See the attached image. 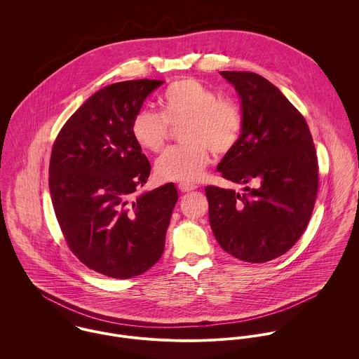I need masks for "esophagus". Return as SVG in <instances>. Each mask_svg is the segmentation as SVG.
Masks as SVG:
<instances>
[{
  "instance_id": "1",
  "label": "esophagus",
  "mask_w": 359,
  "mask_h": 359,
  "mask_svg": "<svg viewBox=\"0 0 359 359\" xmlns=\"http://www.w3.org/2000/svg\"><path fill=\"white\" fill-rule=\"evenodd\" d=\"M178 189H180L181 192H191V191H195V189H196V185L188 184V182H180V184H178Z\"/></svg>"
}]
</instances>
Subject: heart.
Wrapping results in <instances>:
<instances>
[{
	"mask_svg": "<svg viewBox=\"0 0 359 359\" xmlns=\"http://www.w3.org/2000/svg\"><path fill=\"white\" fill-rule=\"evenodd\" d=\"M163 114L152 107H141L131 124L137 144L160 152L171 133L181 127L180 138L185 142L161 154L154 172L161 181H196L210 164V151L217 156L232 152L243 130V114L238 102L218 97L215 91L194 79L174 81L160 98Z\"/></svg>",
	"mask_w": 359,
	"mask_h": 359,
	"instance_id": "heart-1",
	"label": "heart"
}]
</instances>
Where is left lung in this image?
Instances as JSON below:
<instances>
[{"instance_id":"1","label":"left lung","mask_w":359,"mask_h":359,"mask_svg":"<svg viewBox=\"0 0 359 359\" xmlns=\"http://www.w3.org/2000/svg\"><path fill=\"white\" fill-rule=\"evenodd\" d=\"M219 73L242 98L243 130L217 170L246 185L248 194L205 187L208 221L228 255L266 262L290 250L307 228L318 192V157L304 116L279 88L252 72Z\"/></svg>"}]
</instances>
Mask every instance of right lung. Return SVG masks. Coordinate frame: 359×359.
<instances>
[{"label":"right lung","mask_w":359,"mask_h":359,"mask_svg":"<svg viewBox=\"0 0 359 359\" xmlns=\"http://www.w3.org/2000/svg\"><path fill=\"white\" fill-rule=\"evenodd\" d=\"M160 80L107 86L59 131L50 160V192L63 238L86 266L109 278L144 273L164 252L178 192L172 182L141 196L151 163L131 124Z\"/></svg>","instance_id":"add662e5"}]
</instances>
